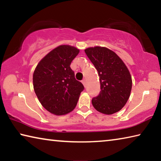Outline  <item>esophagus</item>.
Segmentation results:
<instances>
[{"instance_id": "34e87169", "label": "esophagus", "mask_w": 161, "mask_h": 161, "mask_svg": "<svg viewBox=\"0 0 161 161\" xmlns=\"http://www.w3.org/2000/svg\"><path fill=\"white\" fill-rule=\"evenodd\" d=\"M81 82H82V84H84V86L86 87V80H83L82 81H81Z\"/></svg>"}]
</instances>
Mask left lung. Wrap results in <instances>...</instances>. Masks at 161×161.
I'll return each instance as SVG.
<instances>
[{"label": "left lung", "mask_w": 161, "mask_h": 161, "mask_svg": "<svg viewBox=\"0 0 161 161\" xmlns=\"http://www.w3.org/2000/svg\"><path fill=\"white\" fill-rule=\"evenodd\" d=\"M86 54L96 68L101 91L92 103L95 109L104 114L118 112L126 104L132 88L131 76L117 54L107 47L86 49Z\"/></svg>", "instance_id": "obj_1"}]
</instances>
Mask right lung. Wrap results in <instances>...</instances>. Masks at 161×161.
<instances>
[{
  "instance_id": "1",
  "label": "right lung",
  "mask_w": 161,
  "mask_h": 161,
  "mask_svg": "<svg viewBox=\"0 0 161 161\" xmlns=\"http://www.w3.org/2000/svg\"><path fill=\"white\" fill-rule=\"evenodd\" d=\"M80 50L60 45L44 57L33 73V87L42 107L55 115H64L77 106L84 87L75 77L71 62Z\"/></svg>"
}]
</instances>
